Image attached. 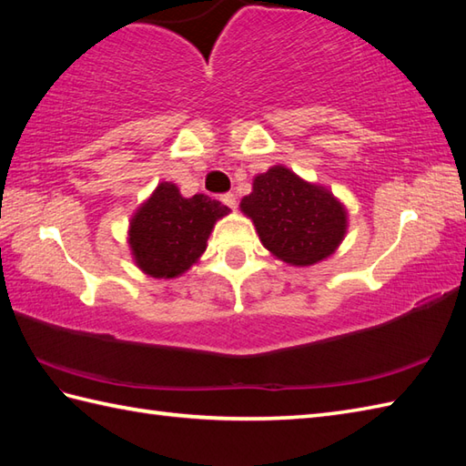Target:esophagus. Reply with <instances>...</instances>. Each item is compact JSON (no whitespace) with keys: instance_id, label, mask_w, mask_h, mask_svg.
I'll return each mask as SVG.
<instances>
[{"instance_id":"obj_1","label":"esophagus","mask_w":466,"mask_h":466,"mask_svg":"<svg viewBox=\"0 0 466 466\" xmlns=\"http://www.w3.org/2000/svg\"><path fill=\"white\" fill-rule=\"evenodd\" d=\"M222 202H224L228 208H232V210H236V196H234L232 192L222 194Z\"/></svg>"}]
</instances>
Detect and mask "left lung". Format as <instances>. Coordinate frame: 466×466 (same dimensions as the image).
Returning <instances> with one entry per match:
<instances>
[{
  "mask_svg": "<svg viewBox=\"0 0 466 466\" xmlns=\"http://www.w3.org/2000/svg\"><path fill=\"white\" fill-rule=\"evenodd\" d=\"M240 208L252 218L266 248L294 266L329 258L346 232L342 204L284 166L256 176L252 194L242 198Z\"/></svg>",
  "mask_w": 466,
  "mask_h": 466,
  "instance_id": "1",
  "label": "left lung"
}]
</instances>
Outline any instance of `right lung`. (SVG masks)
I'll list each match as a JSON object with an SVG mask.
<instances>
[{
  "label": "right lung",
  "instance_id": "obj_1",
  "mask_svg": "<svg viewBox=\"0 0 466 466\" xmlns=\"http://www.w3.org/2000/svg\"><path fill=\"white\" fill-rule=\"evenodd\" d=\"M228 208L210 196L184 198L170 182L156 187L130 224V248L140 268L154 279L186 272L206 250L208 236Z\"/></svg>",
  "mask_w": 466,
  "mask_h": 466
}]
</instances>
